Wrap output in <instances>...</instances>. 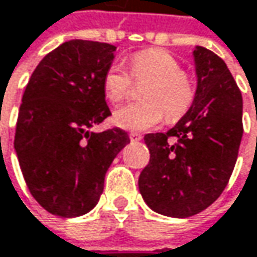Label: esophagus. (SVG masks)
Returning a JSON list of instances; mask_svg holds the SVG:
<instances>
[{
    "mask_svg": "<svg viewBox=\"0 0 257 257\" xmlns=\"http://www.w3.org/2000/svg\"><path fill=\"white\" fill-rule=\"evenodd\" d=\"M130 139H131V142L137 143V142H140V140L143 139V136L139 134V133H131V134H130Z\"/></svg>",
    "mask_w": 257,
    "mask_h": 257,
    "instance_id": "obj_1",
    "label": "esophagus"
}]
</instances>
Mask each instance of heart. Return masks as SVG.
Masks as SVG:
<instances>
[{
    "mask_svg": "<svg viewBox=\"0 0 257 257\" xmlns=\"http://www.w3.org/2000/svg\"><path fill=\"white\" fill-rule=\"evenodd\" d=\"M130 72L114 63L103 78L102 88L109 102L123 100L131 91L133 79L143 82L142 102H133L114 111L112 120L127 131H145L160 124L167 115L169 120L181 118L193 105L196 87L188 72L181 69L179 60L160 48H149L134 54L130 60ZM133 78H131V76Z\"/></svg>",
    "mask_w": 257,
    "mask_h": 257,
    "instance_id": "b5f03b06",
    "label": "heart"
}]
</instances>
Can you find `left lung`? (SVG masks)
<instances>
[{
	"instance_id": "obj_1",
	"label": "left lung",
	"mask_w": 257,
	"mask_h": 257,
	"mask_svg": "<svg viewBox=\"0 0 257 257\" xmlns=\"http://www.w3.org/2000/svg\"><path fill=\"white\" fill-rule=\"evenodd\" d=\"M194 102L167 133L146 134L151 160L139 178L151 209L176 218L212 205L233 172L242 139V96L226 63L212 51L193 52Z\"/></svg>"
}]
</instances>
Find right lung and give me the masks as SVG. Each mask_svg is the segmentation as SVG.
I'll use <instances>...</instances> for the list:
<instances>
[{"label": "right lung", "instance_id": "right-lung-1", "mask_svg": "<svg viewBox=\"0 0 257 257\" xmlns=\"http://www.w3.org/2000/svg\"><path fill=\"white\" fill-rule=\"evenodd\" d=\"M114 51L109 43L64 42L43 57L24 91L15 151L31 196L54 215L91 211L108 167L130 143L120 127L90 131L111 115L102 78Z\"/></svg>", "mask_w": 257, "mask_h": 257}]
</instances>
